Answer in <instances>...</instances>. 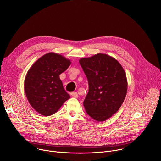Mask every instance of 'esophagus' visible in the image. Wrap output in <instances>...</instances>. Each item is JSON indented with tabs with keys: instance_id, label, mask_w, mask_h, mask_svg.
<instances>
[{
	"instance_id": "34e87169",
	"label": "esophagus",
	"mask_w": 161,
	"mask_h": 161,
	"mask_svg": "<svg viewBox=\"0 0 161 161\" xmlns=\"http://www.w3.org/2000/svg\"><path fill=\"white\" fill-rule=\"evenodd\" d=\"M70 95L72 96L74 98H78V95L76 92H70Z\"/></svg>"
}]
</instances>
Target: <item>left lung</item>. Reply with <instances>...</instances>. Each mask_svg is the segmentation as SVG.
<instances>
[{
  "label": "left lung",
  "instance_id": "1",
  "mask_svg": "<svg viewBox=\"0 0 161 161\" xmlns=\"http://www.w3.org/2000/svg\"><path fill=\"white\" fill-rule=\"evenodd\" d=\"M79 62L89 83L84 108L94 120L106 121L119 110L125 98L128 86L125 72L115 58L106 54L81 58Z\"/></svg>",
  "mask_w": 161,
  "mask_h": 161
}]
</instances>
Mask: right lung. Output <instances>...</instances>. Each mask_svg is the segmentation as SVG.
Segmentation results:
<instances>
[{"mask_svg":"<svg viewBox=\"0 0 161 161\" xmlns=\"http://www.w3.org/2000/svg\"><path fill=\"white\" fill-rule=\"evenodd\" d=\"M70 64V59L50 52L40 57L28 70L24 82L25 95L38 114L52 115L70 98L59 78Z\"/></svg>","mask_w":161,"mask_h":161,"instance_id":"1","label":"right lung"}]
</instances>
